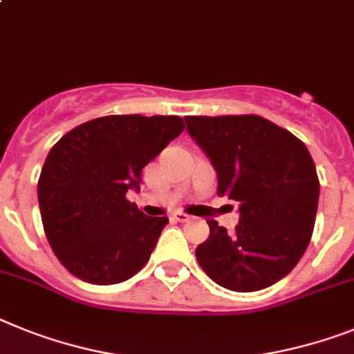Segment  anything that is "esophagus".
Listing matches in <instances>:
<instances>
[{"mask_svg": "<svg viewBox=\"0 0 354 354\" xmlns=\"http://www.w3.org/2000/svg\"><path fill=\"white\" fill-rule=\"evenodd\" d=\"M172 219H174L176 223H187V221H191V216L183 212H174L172 214Z\"/></svg>", "mask_w": 354, "mask_h": 354, "instance_id": "obj_1", "label": "esophagus"}]
</instances>
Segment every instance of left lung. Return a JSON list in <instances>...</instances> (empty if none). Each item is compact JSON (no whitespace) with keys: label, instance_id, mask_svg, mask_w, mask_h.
<instances>
[{"label":"left lung","instance_id":"8db88e82","mask_svg":"<svg viewBox=\"0 0 354 354\" xmlns=\"http://www.w3.org/2000/svg\"><path fill=\"white\" fill-rule=\"evenodd\" d=\"M187 131L218 174V194L239 203L234 232L207 219L196 248L203 272L232 292H257L286 277L310 245L320 183L297 136L257 115L185 117Z\"/></svg>","mask_w":354,"mask_h":354}]
</instances>
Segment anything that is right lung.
Returning a JSON list of instances; mask_svg holds the SVG:
<instances>
[{"mask_svg":"<svg viewBox=\"0 0 354 354\" xmlns=\"http://www.w3.org/2000/svg\"><path fill=\"white\" fill-rule=\"evenodd\" d=\"M185 129L180 117L109 115L50 149L37 183L44 234L62 266L91 284H117L149 261L169 219L126 200L142 169Z\"/></svg>","mask_w":354,"mask_h":354,"instance_id":"obj_1","label":"right lung"}]
</instances>
